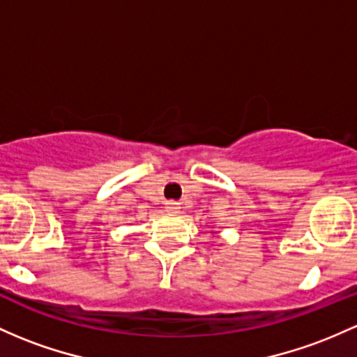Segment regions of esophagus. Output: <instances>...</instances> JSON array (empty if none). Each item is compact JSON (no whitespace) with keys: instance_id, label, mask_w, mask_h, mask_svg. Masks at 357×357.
<instances>
[{"instance_id":"esophagus-1","label":"esophagus","mask_w":357,"mask_h":357,"mask_svg":"<svg viewBox=\"0 0 357 357\" xmlns=\"http://www.w3.org/2000/svg\"><path fill=\"white\" fill-rule=\"evenodd\" d=\"M164 208L174 213V211H178L179 208H181V206H179L178 202H166V203H164Z\"/></svg>"}]
</instances>
